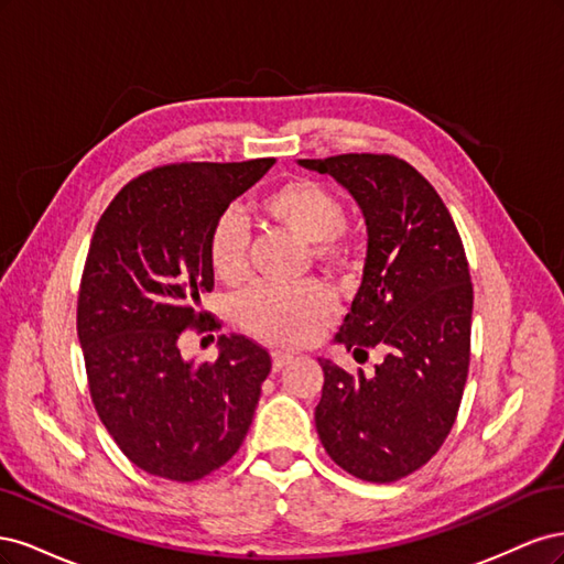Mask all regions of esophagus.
<instances>
[{
    "label": "esophagus",
    "mask_w": 564,
    "mask_h": 564,
    "mask_svg": "<svg viewBox=\"0 0 564 564\" xmlns=\"http://www.w3.org/2000/svg\"><path fill=\"white\" fill-rule=\"evenodd\" d=\"M289 362H292V355L289 352H272V371H282Z\"/></svg>",
    "instance_id": "obj_1"
}]
</instances>
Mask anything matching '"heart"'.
<instances>
[{
	"instance_id": "obj_1",
	"label": "heart",
	"mask_w": 564,
	"mask_h": 564,
	"mask_svg": "<svg viewBox=\"0 0 564 564\" xmlns=\"http://www.w3.org/2000/svg\"><path fill=\"white\" fill-rule=\"evenodd\" d=\"M261 214L299 240L311 242V259L332 275L346 278L357 251L346 235L344 202L327 185L311 178L286 181L261 199ZM209 259L224 284H240L249 275V240L242 220L224 214L212 230ZM334 308V299L319 282L296 286L259 284L232 301V317L249 334L275 346H299L308 340Z\"/></svg>"
}]
</instances>
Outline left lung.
I'll return each instance as SVG.
<instances>
[{
    "label": "left lung",
    "instance_id": "8db88e82",
    "mask_svg": "<svg viewBox=\"0 0 564 564\" xmlns=\"http://www.w3.org/2000/svg\"><path fill=\"white\" fill-rule=\"evenodd\" d=\"M332 176L367 224L362 284L336 334L352 352L386 346L371 377L332 360L315 425L336 464L365 482H395L447 440L470 362L473 284L458 230L435 187L392 155L299 160Z\"/></svg>",
    "mask_w": 564,
    "mask_h": 564
}]
</instances>
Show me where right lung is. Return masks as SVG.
I'll return each instance as SVG.
<instances>
[{
    "label": "right lung",
    "mask_w": 564,
    "mask_h": 564,
    "mask_svg": "<svg viewBox=\"0 0 564 564\" xmlns=\"http://www.w3.org/2000/svg\"><path fill=\"white\" fill-rule=\"evenodd\" d=\"M272 164L158 166L127 183L94 230L77 301L89 392L117 447L150 475L195 482L247 437L268 350L224 334L216 362L197 365L178 338L220 327L202 311L214 289L212 230Z\"/></svg>",
    "instance_id": "obj_1"
}]
</instances>
